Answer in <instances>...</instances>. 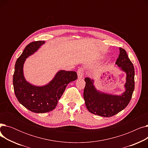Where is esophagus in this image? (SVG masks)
<instances>
[{"mask_svg": "<svg viewBox=\"0 0 148 148\" xmlns=\"http://www.w3.org/2000/svg\"><path fill=\"white\" fill-rule=\"evenodd\" d=\"M83 74H84V69L83 68H80L78 71H77V75H78V79H81L83 77Z\"/></svg>", "mask_w": 148, "mask_h": 148, "instance_id": "34e87169", "label": "esophagus"}]
</instances>
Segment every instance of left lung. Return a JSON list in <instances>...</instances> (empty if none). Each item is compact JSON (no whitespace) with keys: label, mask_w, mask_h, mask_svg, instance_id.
Wrapping results in <instances>:
<instances>
[{"label":"left lung","mask_w":148,"mask_h":148,"mask_svg":"<svg viewBox=\"0 0 148 148\" xmlns=\"http://www.w3.org/2000/svg\"><path fill=\"white\" fill-rule=\"evenodd\" d=\"M119 55L116 64L126 73L125 90L121 95L106 94L98 90L94 80L86 77L83 97L89 112L103 117H111L125 108L129 104L134 90V68L126 51L119 48Z\"/></svg>","instance_id":"left-lung-1"}]
</instances>
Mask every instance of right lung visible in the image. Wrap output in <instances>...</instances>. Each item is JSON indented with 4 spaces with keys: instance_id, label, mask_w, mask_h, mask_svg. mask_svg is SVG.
Instances as JSON below:
<instances>
[{
    "instance_id": "right-lung-1",
    "label": "right lung",
    "mask_w": 148,
    "mask_h": 148,
    "mask_svg": "<svg viewBox=\"0 0 148 148\" xmlns=\"http://www.w3.org/2000/svg\"><path fill=\"white\" fill-rule=\"evenodd\" d=\"M44 43V41H34L26 47L16 61L13 75L14 90L19 103L30 111L37 113L54 109L67 84L77 79L76 72L60 70L51 82L42 86H34L26 80L23 74L25 62Z\"/></svg>"
}]
</instances>
